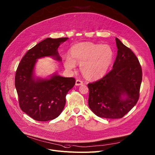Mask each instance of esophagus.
Wrapping results in <instances>:
<instances>
[{
    "instance_id": "esophagus-1",
    "label": "esophagus",
    "mask_w": 155,
    "mask_h": 155,
    "mask_svg": "<svg viewBox=\"0 0 155 155\" xmlns=\"http://www.w3.org/2000/svg\"><path fill=\"white\" fill-rule=\"evenodd\" d=\"M82 84H83V81H82L81 80H79V79H77L76 80V82H75L76 85H80Z\"/></svg>"
}]
</instances>
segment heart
<instances>
[{
    "label": "heart",
    "mask_w": 155,
    "mask_h": 155,
    "mask_svg": "<svg viewBox=\"0 0 155 155\" xmlns=\"http://www.w3.org/2000/svg\"><path fill=\"white\" fill-rule=\"evenodd\" d=\"M113 58V50L107 45L78 43L71 48V56L68 55L65 58L64 67L71 70L75 67L76 62L80 63V70L85 77L97 79L107 73Z\"/></svg>",
    "instance_id": "obj_1"
}]
</instances>
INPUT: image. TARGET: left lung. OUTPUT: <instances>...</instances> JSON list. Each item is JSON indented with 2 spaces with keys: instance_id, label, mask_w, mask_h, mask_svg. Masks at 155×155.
I'll return each instance as SVG.
<instances>
[{
  "instance_id": "8db88e82",
  "label": "left lung",
  "mask_w": 155,
  "mask_h": 155,
  "mask_svg": "<svg viewBox=\"0 0 155 155\" xmlns=\"http://www.w3.org/2000/svg\"><path fill=\"white\" fill-rule=\"evenodd\" d=\"M116 41L118 50L113 68L102 78L88 84V106L102 118H122L140 97L143 75L140 61L131 49L117 38Z\"/></svg>"
}]
</instances>
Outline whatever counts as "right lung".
Wrapping results in <instances>:
<instances>
[{"label":"right lung","instance_id":"obj_1","mask_svg":"<svg viewBox=\"0 0 155 155\" xmlns=\"http://www.w3.org/2000/svg\"><path fill=\"white\" fill-rule=\"evenodd\" d=\"M68 38H48L26 53L15 72V87L21 109L38 121L53 120L61 113L66 103V95L75 84L73 77L54 75L50 79L34 78L37 59L52 56L61 61L58 48Z\"/></svg>","mask_w":155,"mask_h":155}]
</instances>
